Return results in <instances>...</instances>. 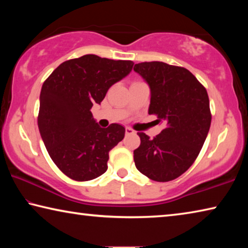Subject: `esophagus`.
Wrapping results in <instances>:
<instances>
[{"instance_id": "esophagus-1", "label": "esophagus", "mask_w": 248, "mask_h": 248, "mask_svg": "<svg viewBox=\"0 0 248 248\" xmlns=\"http://www.w3.org/2000/svg\"><path fill=\"white\" fill-rule=\"evenodd\" d=\"M134 130H132L131 128H125V136H129V134H133Z\"/></svg>"}]
</instances>
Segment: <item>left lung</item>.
Instances as JSON below:
<instances>
[{
    "mask_svg": "<svg viewBox=\"0 0 248 248\" xmlns=\"http://www.w3.org/2000/svg\"><path fill=\"white\" fill-rule=\"evenodd\" d=\"M133 70L151 89L149 114L165 124L150 139L138 132L141 144L133 151L138 170L155 182H170L194 164L211 124L205 87L183 66L152 61L134 64Z\"/></svg>",
    "mask_w": 248,
    "mask_h": 248,
    "instance_id": "8db88e82",
    "label": "left lung"
}]
</instances>
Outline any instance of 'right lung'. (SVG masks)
Segmentation results:
<instances>
[{
  "instance_id": "right-lung-1",
  "label": "right lung",
  "mask_w": 248,
  "mask_h": 248,
  "mask_svg": "<svg viewBox=\"0 0 248 248\" xmlns=\"http://www.w3.org/2000/svg\"><path fill=\"white\" fill-rule=\"evenodd\" d=\"M132 66L130 60L85 54L64 61L44 82L39 131L53 163L71 179L87 182L107 170L109 151L124 139L125 129L118 124L100 128L91 109Z\"/></svg>"
}]
</instances>
